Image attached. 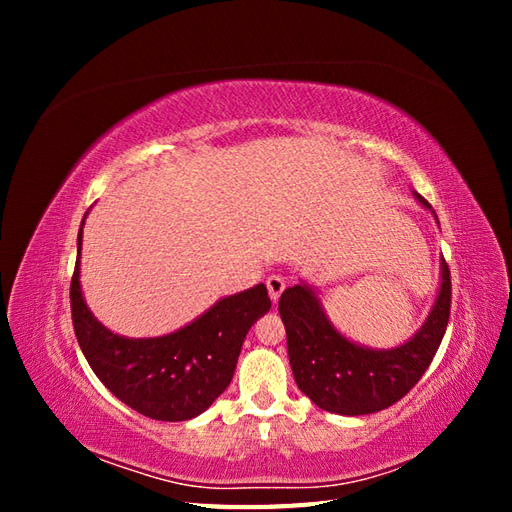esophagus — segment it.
<instances>
[{
  "mask_svg": "<svg viewBox=\"0 0 512 512\" xmlns=\"http://www.w3.org/2000/svg\"><path fill=\"white\" fill-rule=\"evenodd\" d=\"M267 288H269V297H271V301L275 303L277 299H280V294L284 292V288H286V280L282 275H271L269 280H267Z\"/></svg>",
  "mask_w": 512,
  "mask_h": 512,
  "instance_id": "34e87169",
  "label": "esophagus"
}]
</instances>
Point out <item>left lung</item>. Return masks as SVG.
Returning a JSON list of instances; mask_svg holds the SVG:
<instances>
[{
  "label": "left lung",
  "mask_w": 512,
  "mask_h": 512,
  "mask_svg": "<svg viewBox=\"0 0 512 512\" xmlns=\"http://www.w3.org/2000/svg\"><path fill=\"white\" fill-rule=\"evenodd\" d=\"M416 198L431 209L425 198ZM277 307L299 389L327 412L371 414L397 404L431 365L451 316V271L442 260V286L429 318L410 342L393 350H369L348 342L331 327L307 286L286 288Z\"/></svg>",
  "instance_id": "obj_1"
}]
</instances>
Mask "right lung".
<instances>
[{
    "mask_svg": "<svg viewBox=\"0 0 512 512\" xmlns=\"http://www.w3.org/2000/svg\"><path fill=\"white\" fill-rule=\"evenodd\" d=\"M83 226V224H81ZM83 228L79 232L81 256ZM72 324L89 367L123 404L156 421H188L218 399L235 374L243 339L269 312L265 284L232 294L177 333L128 339L104 329L87 309L76 258Z\"/></svg>",
    "mask_w": 512,
    "mask_h": 512,
    "instance_id": "right-lung-1",
    "label": "right lung"
}]
</instances>
